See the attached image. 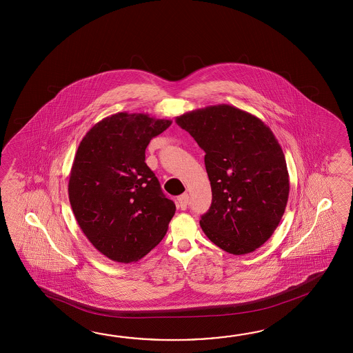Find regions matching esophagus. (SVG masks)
Wrapping results in <instances>:
<instances>
[{"mask_svg":"<svg viewBox=\"0 0 353 353\" xmlns=\"http://www.w3.org/2000/svg\"><path fill=\"white\" fill-rule=\"evenodd\" d=\"M176 201H178V207H179L180 210H187L188 202H189V195L187 193L178 196Z\"/></svg>","mask_w":353,"mask_h":353,"instance_id":"1","label":"esophagus"}]
</instances>
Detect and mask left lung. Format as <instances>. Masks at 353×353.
I'll return each mask as SVG.
<instances>
[{
    "mask_svg": "<svg viewBox=\"0 0 353 353\" xmlns=\"http://www.w3.org/2000/svg\"><path fill=\"white\" fill-rule=\"evenodd\" d=\"M202 148L212 204L199 223L218 248L246 255L276 230L289 196L285 155L270 128L230 105L176 117Z\"/></svg>",
    "mask_w": 353,
    "mask_h": 353,
    "instance_id": "obj_1",
    "label": "left lung"
}]
</instances>
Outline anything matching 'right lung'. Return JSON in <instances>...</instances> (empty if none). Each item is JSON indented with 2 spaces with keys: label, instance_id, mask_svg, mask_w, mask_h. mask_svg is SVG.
Wrapping results in <instances>:
<instances>
[{
  "label": "right lung",
  "instance_id": "add662e5",
  "mask_svg": "<svg viewBox=\"0 0 353 353\" xmlns=\"http://www.w3.org/2000/svg\"><path fill=\"white\" fill-rule=\"evenodd\" d=\"M170 125L146 113H114L90 128L78 146L69 202L85 237L112 261H139L168 231L175 204L146 165L145 150Z\"/></svg>",
  "mask_w": 353,
  "mask_h": 353
}]
</instances>
